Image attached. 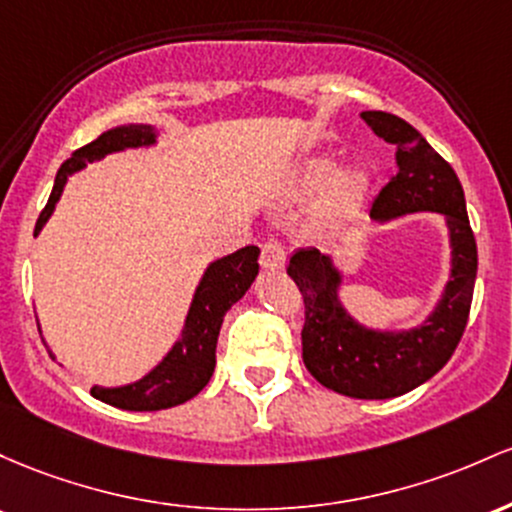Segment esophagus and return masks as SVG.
Segmentation results:
<instances>
[{
  "label": "esophagus",
  "mask_w": 512,
  "mask_h": 512,
  "mask_svg": "<svg viewBox=\"0 0 512 512\" xmlns=\"http://www.w3.org/2000/svg\"><path fill=\"white\" fill-rule=\"evenodd\" d=\"M285 244L280 239H268L261 249V266L268 271H283L285 268Z\"/></svg>",
  "instance_id": "1"
}]
</instances>
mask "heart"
<instances>
[{
  "mask_svg": "<svg viewBox=\"0 0 512 512\" xmlns=\"http://www.w3.org/2000/svg\"><path fill=\"white\" fill-rule=\"evenodd\" d=\"M297 193L304 198L326 193V212L331 217H343L353 212L363 200L367 191V176L363 171L353 169L338 176V164L331 157L307 159L297 171Z\"/></svg>",
  "mask_w": 512,
  "mask_h": 512,
  "instance_id": "heart-1",
  "label": "heart"
}]
</instances>
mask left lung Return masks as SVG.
I'll list each match as a JSON object with an SVG mask.
<instances>
[{
  "mask_svg": "<svg viewBox=\"0 0 512 512\" xmlns=\"http://www.w3.org/2000/svg\"><path fill=\"white\" fill-rule=\"evenodd\" d=\"M377 137L396 147V174L377 193L370 217L394 220L406 212H442L450 225L452 280L423 326L404 333L370 331L355 324L338 302L341 275L317 249L295 251L287 275L304 300L302 360L326 389L353 399H392L445 367L467 329L476 280V239L455 169L426 137L394 113H360Z\"/></svg>",
  "mask_w": 512,
  "mask_h": 512,
  "instance_id": "obj_1",
  "label": "left lung"
}]
</instances>
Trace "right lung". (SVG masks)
I'll return each instance as SVG.
<instances>
[{
  "instance_id": "obj_1",
  "label": "right lung",
  "mask_w": 512,
  "mask_h": 512,
  "mask_svg": "<svg viewBox=\"0 0 512 512\" xmlns=\"http://www.w3.org/2000/svg\"><path fill=\"white\" fill-rule=\"evenodd\" d=\"M152 142V125H120V128L101 132L89 145L79 147L57 171L53 193L38 215L36 234L53 215L55 203L60 200L62 188L72 171L84 169L86 162H96L118 149L152 145ZM258 254H261L258 246H244V249L212 263L195 290L181 341L147 377L128 384V387H91V394L125 411H162L193 399L210 382L212 370H215L217 336H220L227 309L244 297V292L258 275Z\"/></svg>"
}]
</instances>
